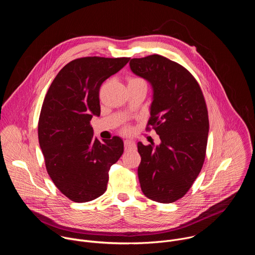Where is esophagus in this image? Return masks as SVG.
Returning <instances> with one entry per match:
<instances>
[{
    "label": "esophagus",
    "instance_id": "obj_1",
    "mask_svg": "<svg viewBox=\"0 0 255 255\" xmlns=\"http://www.w3.org/2000/svg\"><path fill=\"white\" fill-rule=\"evenodd\" d=\"M124 146H125L126 150H131V149H135L136 145H135V142L132 141V140H125L124 141Z\"/></svg>",
    "mask_w": 255,
    "mask_h": 255
}]
</instances>
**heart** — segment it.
<instances>
[{
  "instance_id": "obj_1",
  "label": "heart",
  "mask_w": 255,
  "mask_h": 255,
  "mask_svg": "<svg viewBox=\"0 0 255 255\" xmlns=\"http://www.w3.org/2000/svg\"><path fill=\"white\" fill-rule=\"evenodd\" d=\"M136 83H145L142 79L140 78H135V77H130L128 78V85L130 84H136ZM122 131L124 133H129L131 131V127L129 125H125L123 128H122Z\"/></svg>"
}]
</instances>
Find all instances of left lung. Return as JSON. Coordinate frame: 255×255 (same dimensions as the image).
Returning <instances> with one entry per match:
<instances>
[{"instance_id": "1", "label": "left lung", "mask_w": 255, "mask_h": 255, "mask_svg": "<svg viewBox=\"0 0 255 255\" xmlns=\"http://www.w3.org/2000/svg\"><path fill=\"white\" fill-rule=\"evenodd\" d=\"M130 68L152 86L146 130L154 129L161 141L155 147L137 143L140 187L152 201L173 203L188 193L205 161L209 133L205 98L191 72L164 56L132 58Z\"/></svg>"}]
</instances>
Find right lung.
<instances>
[{
  "label": "right lung",
  "instance_id": "1",
  "mask_svg": "<svg viewBox=\"0 0 255 255\" xmlns=\"http://www.w3.org/2000/svg\"><path fill=\"white\" fill-rule=\"evenodd\" d=\"M129 57L77 58L64 65L44 98L38 139L46 170L55 187L69 200L86 203L102 196L109 170L124 151L114 136L100 142L90 121L100 116L102 84L123 68Z\"/></svg>",
  "mask_w": 255,
  "mask_h": 255
}]
</instances>
